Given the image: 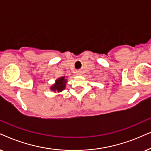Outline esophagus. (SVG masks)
<instances>
[{"label": "esophagus", "mask_w": 151, "mask_h": 151, "mask_svg": "<svg viewBox=\"0 0 151 151\" xmlns=\"http://www.w3.org/2000/svg\"><path fill=\"white\" fill-rule=\"evenodd\" d=\"M77 74H78V75H81V71H77Z\"/></svg>", "instance_id": "34e87169"}]
</instances>
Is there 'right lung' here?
I'll return each mask as SVG.
<instances>
[{
	"mask_svg": "<svg viewBox=\"0 0 151 151\" xmlns=\"http://www.w3.org/2000/svg\"><path fill=\"white\" fill-rule=\"evenodd\" d=\"M66 79L65 77H61L59 79H58L56 81V83L53 86H52L51 89L53 91H57V92H61L65 89V83H66Z\"/></svg>",
	"mask_w": 151,
	"mask_h": 151,
	"instance_id": "right-lung-1",
	"label": "right lung"
}]
</instances>
